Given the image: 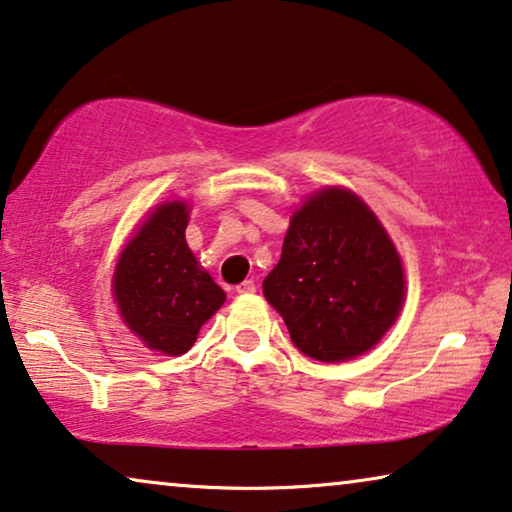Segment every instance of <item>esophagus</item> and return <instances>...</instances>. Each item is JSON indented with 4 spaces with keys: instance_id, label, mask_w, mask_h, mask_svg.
I'll list each match as a JSON object with an SVG mask.
<instances>
[{
    "instance_id": "obj_1",
    "label": "esophagus",
    "mask_w": 512,
    "mask_h": 512,
    "mask_svg": "<svg viewBox=\"0 0 512 512\" xmlns=\"http://www.w3.org/2000/svg\"><path fill=\"white\" fill-rule=\"evenodd\" d=\"M235 291H238L240 295H251V293H256V281L254 279H244L242 284L235 288Z\"/></svg>"
}]
</instances>
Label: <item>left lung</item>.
Masks as SVG:
<instances>
[{"label":"left lung","instance_id":"1","mask_svg":"<svg viewBox=\"0 0 512 512\" xmlns=\"http://www.w3.org/2000/svg\"><path fill=\"white\" fill-rule=\"evenodd\" d=\"M265 300L309 358L344 362L379 344L404 302V270L376 214L325 187L293 212Z\"/></svg>","mask_w":512,"mask_h":512}]
</instances>
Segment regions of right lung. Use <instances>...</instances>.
<instances>
[{"label":"right lung","mask_w":512,"mask_h":512,"mask_svg":"<svg viewBox=\"0 0 512 512\" xmlns=\"http://www.w3.org/2000/svg\"><path fill=\"white\" fill-rule=\"evenodd\" d=\"M187 224V203H161L122 249L113 274L122 321L147 348L166 355L187 353L226 300L191 254Z\"/></svg>","instance_id":"add662e5"}]
</instances>
